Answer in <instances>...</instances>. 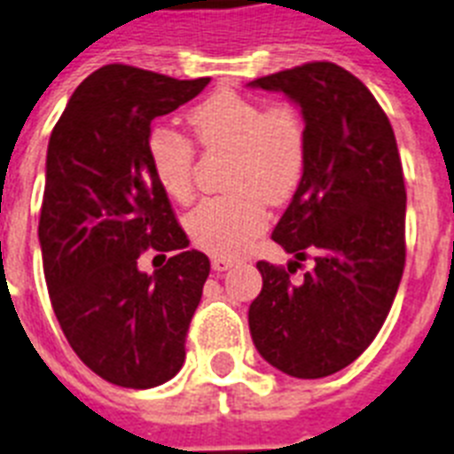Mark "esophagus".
<instances>
[{"mask_svg":"<svg viewBox=\"0 0 454 454\" xmlns=\"http://www.w3.org/2000/svg\"><path fill=\"white\" fill-rule=\"evenodd\" d=\"M210 264H213V270H215V271H227V270H230V267H234V264H237V260H234V257L213 255Z\"/></svg>","mask_w":454,"mask_h":454,"instance_id":"1","label":"esophagus"}]
</instances>
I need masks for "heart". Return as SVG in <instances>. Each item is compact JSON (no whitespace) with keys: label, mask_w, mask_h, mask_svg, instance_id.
I'll use <instances>...</instances> for the list:
<instances>
[{"label":"heart","mask_w":454,"mask_h":454,"mask_svg":"<svg viewBox=\"0 0 454 454\" xmlns=\"http://www.w3.org/2000/svg\"><path fill=\"white\" fill-rule=\"evenodd\" d=\"M199 143L234 152L227 190L187 215V234L213 255H239L270 223L267 201L281 204L297 190L307 166V126L290 105H270L220 90L190 112ZM147 157L159 187L180 204L194 194V147L177 130L154 126Z\"/></svg>","instance_id":"obj_1"}]
</instances>
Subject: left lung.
Returning <instances> with one entry per match:
<instances>
[{
  "instance_id": "1",
  "label": "left lung",
  "mask_w": 454,
  "mask_h": 454,
  "mask_svg": "<svg viewBox=\"0 0 454 454\" xmlns=\"http://www.w3.org/2000/svg\"><path fill=\"white\" fill-rule=\"evenodd\" d=\"M302 110L307 166L271 239L288 270L257 262L248 309L260 356L317 380L356 361L382 328L405 264V183L389 119L365 83L335 63H307L248 83ZM307 254L315 270L289 274Z\"/></svg>"
}]
</instances>
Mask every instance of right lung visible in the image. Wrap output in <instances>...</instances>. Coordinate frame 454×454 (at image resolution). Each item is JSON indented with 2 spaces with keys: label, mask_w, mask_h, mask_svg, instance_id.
Segmentation results:
<instances>
[{
  "label": "right lung",
  "mask_w": 454,
  "mask_h": 454,
  "mask_svg": "<svg viewBox=\"0 0 454 454\" xmlns=\"http://www.w3.org/2000/svg\"><path fill=\"white\" fill-rule=\"evenodd\" d=\"M105 65L83 79L51 133L39 215L43 277L67 342L90 371L126 389L168 382L210 262L190 246L147 157L152 121L206 89ZM147 247L171 257L137 270Z\"/></svg>",
  "instance_id": "obj_1"
}]
</instances>
